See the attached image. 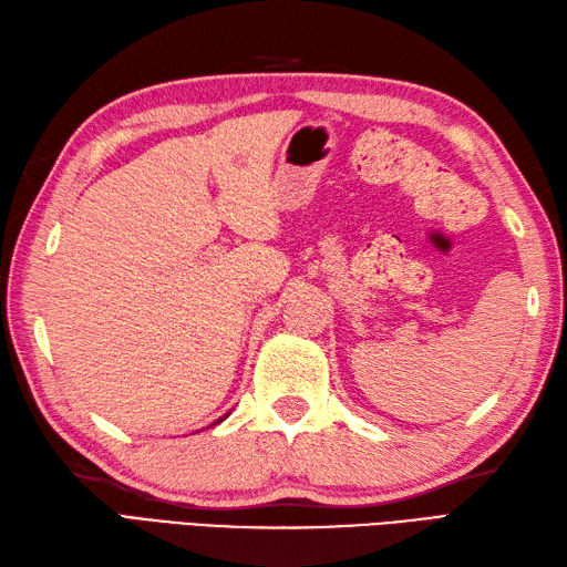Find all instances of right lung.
Instances as JSON below:
<instances>
[{
  "label": "right lung",
  "mask_w": 567,
  "mask_h": 567,
  "mask_svg": "<svg viewBox=\"0 0 567 567\" xmlns=\"http://www.w3.org/2000/svg\"><path fill=\"white\" fill-rule=\"evenodd\" d=\"M227 415H229V413H227ZM227 415H221V417H219V420H215V423H213V425H217V423H221V420H227ZM213 425H209V427H213Z\"/></svg>",
  "instance_id": "obj_1"
}]
</instances>
